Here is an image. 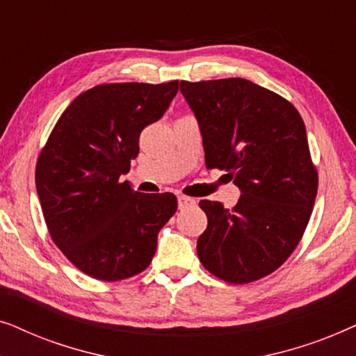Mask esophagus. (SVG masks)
I'll use <instances>...</instances> for the list:
<instances>
[{
    "instance_id": "34e87169",
    "label": "esophagus",
    "mask_w": 356,
    "mask_h": 356,
    "mask_svg": "<svg viewBox=\"0 0 356 356\" xmlns=\"http://www.w3.org/2000/svg\"><path fill=\"white\" fill-rule=\"evenodd\" d=\"M196 201H194L193 197H188V196H178V207L179 209H188V207H193Z\"/></svg>"
}]
</instances>
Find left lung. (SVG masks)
Wrapping results in <instances>:
<instances>
[{
	"label": "left lung",
	"instance_id": "1",
	"mask_svg": "<svg viewBox=\"0 0 356 356\" xmlns=\"http://www.w3.org/2000/svg\"><path fill=\"white\" fill-rule=\"evenodd\" d=\"M196 116L207 168L227 170L241 196L233 209L201 201L206 232L197 240L202 266L230 284L269 275L303 236L318 193L306 128L284 97L230 79L179 82Z\"/></svg>",
	"mask_w": 356,
	"mask_h": 356
}]
</instances>
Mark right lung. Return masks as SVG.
I'll use <instances>...</instances> for the list:
<instances>
[{"instance_id":"right-lung-1","label":"right lung","mask_w":356,"mask_h":356,"mask_svg":"<svg viewBox=\"0 0 356 356\" xmlns=\"http://www.w3.org/2000/svg\"><path fill=\"white\" fill-rule=\"evenodd\" d=\"M177 92L178 81L92 87L60 116L37 160L48 232L94 279L115 282L143 272L159 232L177 212L173 194H143L120 181L138 157L140 131L162 118Z\"/></svg>"}]
</instances>
